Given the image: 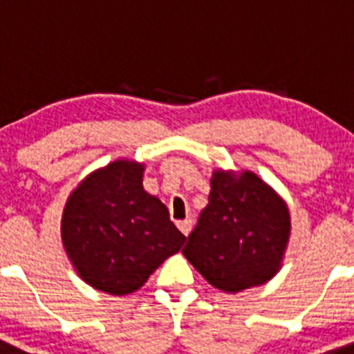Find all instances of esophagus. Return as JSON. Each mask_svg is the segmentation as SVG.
I'll return each instance as SVG.
<instances>
[{"mask_svg": "<svg viewBox=\"0 0 354 354\" xmlns=\"http://www.w3.org/2000/svg\"><path fill=\"white\" fill-rule=\"evenodd\" d=\"M178 228L182 230L183 236H189V234H191V228H192V221H191V219H183V221H178Z\"/></svg>", "mask_w": 354, "mask_h": 354, "instance_id": "1", "label": "esophagus"}]
</instances>
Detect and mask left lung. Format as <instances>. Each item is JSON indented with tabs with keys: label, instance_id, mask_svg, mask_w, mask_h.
Listing matches in <instances>:
<instances>
[{
	"label": "left lung",
	"instance_id": "1",
	"mask_svg": "<svg viewBox=\"0 0 354 354\" xmlns=\"http://www.w3.org/2000/svg\"><path fill=\"white\" fill-rule=\"evenodd\" d=\"M290 237L288 207L254 172L216 171L209 205L183 248L214 288L241 292L277 273Z\"/></svg>",
	"mask_w": 354,
	"mask_h": 354
}]
</instances>
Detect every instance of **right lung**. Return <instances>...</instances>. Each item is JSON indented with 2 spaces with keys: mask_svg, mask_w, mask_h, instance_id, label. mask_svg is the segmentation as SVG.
Segmentation results:
<instances>
[{
  "mask_svg": "<svg viewBox=\"0 0 354 354\" xmlns=\"http://www.w3.org/2000/svg\"><path fill=\"white\" fill-rule=\"evenodd\" d=\"M142 172V163H109L71 192L62 214L68 257L86 283L109 295L136 292L185 243L167 207L144 191Z\"/></svg>",
  "mask_w": 354,
  "mask_h": 354,
  "instance_id": "obj_1",
  "label": "right lung"
}]
</instances>
